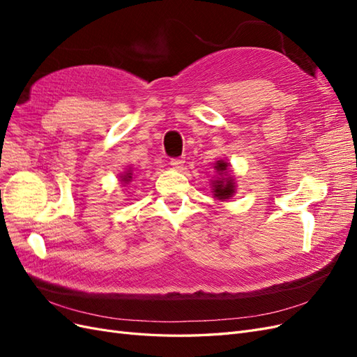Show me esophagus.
<instances>
[{"label": "esophagus", "instance_id": "34e87169", "mask_svg": "<svg viewBox=\"0 0 357 357\" xmlns=\"http://www.w3.org/2000/svg\"><path fill=\"white\" fill-rule=\"evenodd\" d=\"M169 165H171V168H174V169H181L183 165H185V160H183V159H171Z\"/></svg>", "mask_w": 357, "mask_h": 357}]
</instances>
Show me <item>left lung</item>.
Listing matches in <instances>:
<instances>
[{
  "instance_id": "8db88e82",
  "label": "left lung",
  "mask_w": 357,
  "mask_h": 357,
  "mask_svg": "<svg viewBox=\"0 0 357 357\" xmlns=\"http://www.w3.org/2000/svg\"><path fill=\"white\" fill-rule=\"evenodd\" d=\"M214 177L211 178L213 195L215 199L226 201L231 199L236 192V183L232 176V169L228 162L219 159L214 162Z\"/></svg>"
}]
</instances>
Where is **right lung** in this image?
I'll list each match as a JSON object with an SVG mask.
<instances>
[{"instance_id": "1", "label": "right lung", "mask_w": 357, "mask_h": 357, "mask_svg": "<svg viewBox=\"0 0 357 357\" xmlns=\"http://www.w3.org/2000/svg\"><path fill=\"white\" fill-rule=\"evenodd\" d=\"M119 177H121V180L119 181H121L122 185H128V183H131L132 181V168H128L123 174H121Z\"/></svg>"}]
</instances>
